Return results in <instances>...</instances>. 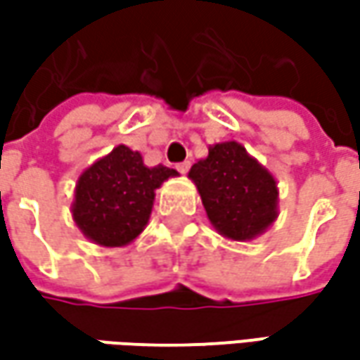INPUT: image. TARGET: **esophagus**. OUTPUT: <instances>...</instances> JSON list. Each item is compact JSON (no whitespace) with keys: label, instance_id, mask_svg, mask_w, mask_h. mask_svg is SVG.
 <instances>
[{"label":"esophagus","instance_id":"esophagus-1","mask_svg":"<svg viewBox=\"0 0 360 360\" xmlns=\"http://www.w3.org/2000/svg\"><path fill=\"white\" fill-rule=\"evenodd\" d=\"M188 168H190V162L188 160H184V162H180V164H176V170L180 174H186Z\"/></svg>","mask_w":360,"mask_h":360}]
</instances>
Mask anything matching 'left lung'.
<instances>
[{
    "mask_svg": "<svg viewBox=\"0 0 360 360\" xmlns=\"http://www.w3.org/2000/svg\"><path fill=\"white\" fill-rule=\"evenodd\" d=\"M188 178L196 184L210 224L229 240H252L278 218L274 176L234 140L210 146Z\"/></svg>",
    "mask_w": 360,
    "mask_h": 360,
    "instance_id": "obj_1",
    "label": "left lung"
}]
</instances>
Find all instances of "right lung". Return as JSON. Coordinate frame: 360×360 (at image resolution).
Instances as JSON below:
<instances>
[{
  "label": "right lung",
  "instance_id": "add662e5",
  "mask_svg": "<svg viewBox=\"0 0 360 360\" xmlns=\"http://www.w3.org/2000/svg\"><path fill=\"white\" fill-rule=\"evenodd\" d=\"M178 176L166 166L148 168L140 152L116 146L77 178L72 216L94 244L118 248L134 242L146 229L156 188Z\"/></svg>",
  "mask_w": 360,
  "mask_h": 360
}]
</instances>
